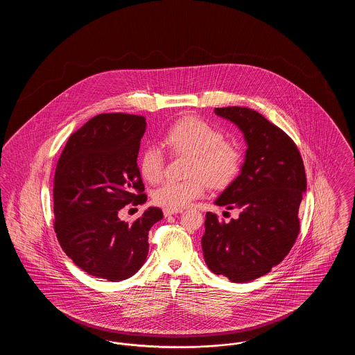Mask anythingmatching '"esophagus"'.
I'll use <instances>...</instances> for the list:
<instances>
[{
	"label": "esophagus",
	"mask_w": 355,
	"mask_h": 355,
	"mask_svg": "<svg viewBox=\"0 0 355 355\" xmlns=\"http://www.w3.org/2000/svg\"><path fill=\"white\" fill-rule=\"evenodd\" d=\"M181 210H173V209H164V216L165 217H170V216H173V214H177V213H180Z\"/></svg>",
	"instance_id": "1"
}]
</instances>
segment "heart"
<instances>
[{
	"mask_svg": "<svg viewBox=\"0 0 355 355\" xmlns=\"http://www.w3.org/2000/svg\"><path fill=\"white\" fill-rule=\"evenodd\" d=\"M162 144L175 155H193L189 181H165L153 191V202L165 209L180 210L202 197L206 186L223 189L230 185L242 168V153L225 141L216 126L198 117H184L174 122ZM139 173L149 184H157L165 173V158L158 148H148L139 157Z\"/></svg>",
	"mask_w": 355,
	"mask_h": 355,
	"instance_id": "b5f03b06",
	"label": "heart"
}]
</instances>
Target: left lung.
<instances>
[{"label": "left lung", "instance_id": "left-lung-1", "mask_svg": "<svg viewBox=\"0 0 355 355\" xmlns=\"http://www.w3.org/2000/svg\"><path fill=\"white\" fill-rule=\"evenodd\" d=\"M214 112L242 130L248 150L241 174L216 200L239 210V217L226 223L206 213L203 258L214 274L250 282L281 263L298 236L304 161L294 141L255 110L227 106Z\"/></svg>", "mask_w": 355, "mask_h": 355}]
</instances>
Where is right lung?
Here are the masks:
<instances>
[{
	"label": "right lung",
	"mask_w": 355,
	"mask_h": 355,
	"mask_svg": "<svg viewBox=\"0 0 355 355\" xmlns=\"http://www.w3.org/2000/svg\"><path fill=\"white\" fill-rule=\"evenodd\" d=\"M145 130L142 116L98 114L69 137L54 174V230L62 250L80 269L112 282L141 269L149 230L164 217L149 207L132 223L119 218L122 207L148 198L137 166Z\"/></svg>",
	"instance_id": "obj_1"
}]
</instances>
